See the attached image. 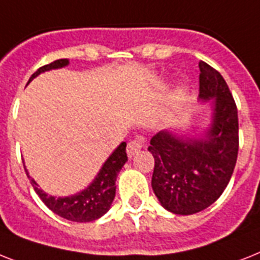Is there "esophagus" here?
I'll return each mask as SVG.
<instances>
[{"label":"esophagus","mask_w":260,"mask_h":260,"mask_svg":"<svg viewBox=\"0 0 260 260\" xmlns=\"http://www.w3.org/2000/svg\"><path fill=\"white\" fill-rule=\"evenodd\" d=\"M142 146L143 142L141 138L130 141V142L127 143V147H126V153H127L128 158H133L135 154H138L139 151H141V149H142Z\"/></svg>","instance_id":"1"}]
</instances>
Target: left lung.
I'll list each match as a JSON object with an SVG mask.
<instances>
[{
  "instance_id": "8db88e82",
  "label": "left lung",
  "mask_w": 260,
  "mask_h": 260,
  "mask_svg": "<svg viewBox=\"0 0 260 260\" xmlns=\"http://www.w3.org/2000/svg\"><path fill=\"white\" fill-rule=\"evenodd\" d=\"M199 101L209 102L210 123L199 135L160 132L150 141L155 165L151 187L177 215H191L219 198L237 164L239 137L235 101L215 69L199 62Z\"/></svg>"
}]
</instances>
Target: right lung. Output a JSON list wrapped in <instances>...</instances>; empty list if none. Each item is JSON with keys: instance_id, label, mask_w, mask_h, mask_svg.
Instances as JSON below:
<instances>
[{"instance_id": "add662e5", "label": "right lung", "mask_w": 260, "mask_h": 260, "mask_svg": "<svg viewBox=\"0 0 260 260\" xmlns=\"http://www.w3.org/2000/svg\"><path fill=\"white\" fill-rule=\"evenodd\" d=\"M69 63H70L69 59L63 58V59H57L49 65L42 66L30 77L27 83L31 82L36 77L40 76L41 73L62 69L68 66ZM126 162H127L126 142H122L105 160V164L102 165L93 182L86 188H83L82 191L68 195V197H54V195H49L48 192H45L42 188H40L37 182L30 177L25 164H23V167H25L27 178L31 182V186L34 187V191L37 192L38 197L42 199V202L48 206L51 211L63 219L83 223L93 222L105 215L110 210L111 203L115 197L117 175Z\"/></svg>"}]
</instances>
